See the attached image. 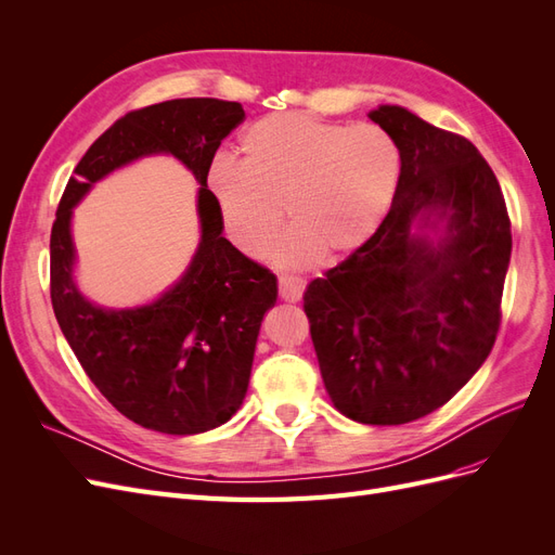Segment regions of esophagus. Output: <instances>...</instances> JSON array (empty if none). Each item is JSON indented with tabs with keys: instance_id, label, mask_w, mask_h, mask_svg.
I'll list each match as a JSON object with an SVG mask.
<instances>
[{
	"instance_id": "34e87169",
	"label": "esophagus",
	"mask_w": 555,
	"mask_h": 555,
	"mask_svg": "<svg viewBox=\"0 0 555 555\" xmlns=\"http://www.w3.org/2000/svg\"><path fill=\"white\" fill-rule=\"evenodd\" d=\"M304 289H306V282L298 280V278H292V275H282L280 278V296L284 300H298L300 296H304Z\"/></svg>"
}]
</instances>
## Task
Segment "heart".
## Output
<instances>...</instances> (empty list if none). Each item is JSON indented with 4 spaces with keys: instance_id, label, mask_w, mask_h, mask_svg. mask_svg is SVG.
<instances>
[{
    "instance_id": "heart-1",
    "label": "heart",
    "mask_w": 555,
    "mask_h": 555,
    "mask_svg": "<svg viewBox=\"0 0 555 555\" xmlns=\"http://www.w3.org/2000/svg\"><path fill=\"white\" fill-rule=\"evenodd\" d=\"M238 164L217 159L208 188L231 243L263 257L287 215L278 247L284 266H310L359 249L389 212L400 150L377 125H345L306 113H275L249 125Z\"/></svg>"
}]
</instances>
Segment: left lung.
Segmentation results:
<instances>
[{"label": "left lung", "mask_w": 555, "mask_h": 555, "mask_svg": "<svg viewBox=\"0 0 555 555\" xmlns=\"http://www.w3.org/2000/svg\"><path fill=\"white\" fill-rule=\"evenodd\" d=\"M371 120L400 150L391 210L308 284L304 308L333 405L359 424L398 426L442 408L491 354L512 222L491 166L461 133L400 106ZM438 219L440 244L415 233Z\"/></svg>", "instance_id": "left-lung-1"}]
</instances>
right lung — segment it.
<instances>
[{"instance_id": "add662e5", "label": "right lung", "mask_w": 555, "mask_h": 555, "mask_svg": "<svg viewBox=\"0 0 555 555\" xmlns=\"http://www.w3.org/2000/svg\"><path fill=\"white\" fill-rule=\"evenodd\" d=\"M245 120L238 102L171 99L129 111L99 137L69 178L50 231V300L82 371L129 422L169 435L227 424L247 393L261 319L278 278L222 236L208 171L222 139ZM171 152L197 176L202 243L181 282L159 301L104 311L70 278V208L96 180L143 154Z\"/></svg>"}]
</instances>
